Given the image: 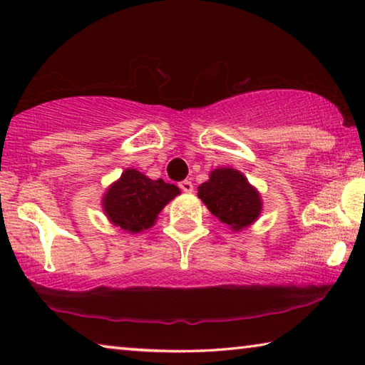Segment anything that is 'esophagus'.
<instances>
[{"mask_svg":"<svg viewBox=\"0 0 365 365\" xmlns=\"http://www.w3.org/2000/svg\"><path fill=\"white\" fill-rule=\"evenodd\" d=\"M178 187H180V190L185 191V193H191V191H193V183H191L190 180L180 182V185H178Z\"/></svg>","mask_w":365,"mask_h":365,"instance_id":"1","label":"esophagus"}]
</instances>
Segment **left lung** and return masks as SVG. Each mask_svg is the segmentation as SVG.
Returning a JSON list of instances; mask_svg holds the SVG:
<instances>
[{
  "instance_id": "obj_1",
  "label": "left lung",
  "mask_w": 365,
  "mask_h": 365,
  "mask_svg": "<svg viewBox=\"0 0 365 365\" xmlns=\"http://www.w3.org/2000/svg\"><path fill=\"white\" fill-rule=\"evenodd\" d=\"M197 196L215 217L233 230L251 225L261 214V197L245 175L235 169H215L201 183Z\"/></svg>"
}]
</instances>
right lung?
Segmentation results:
<instances>
[{"label": "right lung", "mask_w": 365, "mask_h": 365, "mask_svg": "<svg viewBox=\"0 0 365 365\" xmlns=\"http://www.w3.org/2000/svg\"><path fill=\"white\" fill-rule=\"evenodd\" d=\"M178 193L180 190L175 185L151 180L138 170L127 169L108 190L103 206L114 225L138 233L150 228L163 207Z\"/></svg>", "instance_id": "obj_1"}]
</instances>
